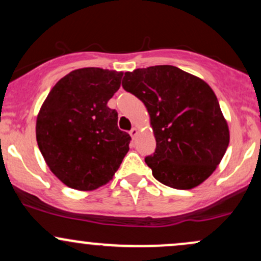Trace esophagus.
Returning <instances> with one entry per match:
<instances>
[{
  "instance_id": "esophagus-1",
  "label": "esophagus",
  "mask_w": 261,
  "mask_h": 261,
  "mask_svg": "<svg viewBox=\"0 0 261 261\" xmlns=\"http://www.w3.org/2000/svg\"><path fill=\"white\" fill-rule=\"evenodd\" d=\"M130 135H131V137H133V139L135 140L137 137V135H139V130H137L136 127H133V128H131V131H130Z\"/></svg>"
}]
</instances>
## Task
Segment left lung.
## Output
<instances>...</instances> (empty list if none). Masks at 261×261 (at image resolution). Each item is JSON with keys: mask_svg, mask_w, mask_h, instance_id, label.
Listing matches in <instances>:
<instances>
[{"mask_svg": "<svg viewBox=\"0 0 261 261\" xmlns=\"http://www.w3.org/2000/svg\"><path fill=\"white\" fill-rule=\"evenodd\" d=\"M122 87L147 108L155 151L145 162L154 178L180 190L205 181L229 143L228 124L211 87L170 65L125 72Z\"/></svg>", "mask_w": 261, "mask_h": 261, "instance_id": "8db88e82", "label": "left lung"}]
</instances>
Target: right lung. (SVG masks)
<instances>
[{
	"mask_svg": "<svg viewBox=\"0 0 261 261\" xmlns=\"http://www.w3.org/2000/svg\"><path fill=\"white\" fill-rule=\"evenodd\" d=\"M122 74L98 67L74 70L53 87L39 110V149L68 188L103 187L127 153L130 135L119 130L118 113L108 107Z\"/></svg>",
	"mask_w": 261,
	"mask_h": 261,
	"instance_id": "right-lung-1",
	"label": "right lung"
}]
</instances>
